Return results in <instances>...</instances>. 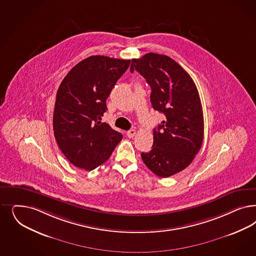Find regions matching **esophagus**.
Segmentation results:
<instances>
[{
	"label": "esophagus",
	"mask_w": 256,
	"mask_h": 256,
	"mask_svg": "<svg viewBox=\"0 0 256 256\" xmlns=\"http://www.w3.org/2000/svg\"><path fill=\"white\" fill-rule=\"evenodd\" d=\"M136 134V131L134 129H131V130H129V131H127V132H126V134H127V136H128L129 138H134Z\"/></svg>",
	"instance_id": "esophagus-1"
}]
</instances>
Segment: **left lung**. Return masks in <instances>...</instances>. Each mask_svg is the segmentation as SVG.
Here are the masks:
<instances>
[{
    "label": "left lung",
    "instance_id": "1",
    "mask_svg": "<svg viewBox=\"0 0 256 256\" xmlns=\"http://www.w3.org/2000/svg\"><path fill=\"white\" fill-rule=\"evenodd\" d=\"M136 70L152 88L150 102L165 120L154 129V144L142 152L145 165L157 176L166 178L188 168L204 140V114L196 84L172 58L154 52L134 58Z\"/></svg>",
    "mask_w": 256,
    "mask_h": 256
}]
</instances>
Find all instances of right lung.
Segmentation results:
<instances>
[{
  "instance_id": "right-lung-1",
  "label": "right lung",
  "mask_w": 256,
  "mask_h": 256,
  "mask_svg": "<svg viewBox=\"0 0 256 256\" xmlns=\"http://www.w3.org/2000/svg\"><path fill=\"white\" fill-rule=\"evenodd\" d=\"M131 60L104 56L86 58L60 84L54 111L58 147L75 166L92 170L104 164L122 140L120 132L102 122L106 99Z\"/></svg>"
}]
</instances>
